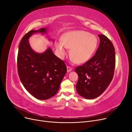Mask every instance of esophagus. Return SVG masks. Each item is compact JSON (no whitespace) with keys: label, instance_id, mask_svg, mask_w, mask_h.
<instances>
[{"label":"esophagus","instance_id":"obj_1","mask_svg":"<svg viewBox=\"0 0 132 132\" xmlns=\"http://www.w3.org/2000/svg\"><path fill=\"white\" fill-rule=\"evenodd\" d=\"M72 70V68H71L70 66H67V71H68V72L71 71Z\"/></svg>","mask_w":132,"mask_h":132}]
</instances>
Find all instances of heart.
I'll use <instances>...</instances> for the list:
<instances>
[{"label": "heart", "mask_w": 132, "mask_h": 132, "mask_svg": "<svg viewBox=\"0 0 132 132\" xmlns=\"http://www.w3.org/2000/svg\"><path fill=\"white\" fill-rule=\"evenodd\" d=\"M97 45L95 35L84 31H75L65 34L63 42L58 41L56 47L62 57L67 54V48H71L70 54L72 60L77 63H83L92 56Z\"/></svg>", "instance_id": "b5f03b06"}]
</instances>
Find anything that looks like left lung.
<instances>
[{"label": "left lung", "instance_id": "8db88e82", "mask_svg": "<svg viewBox=\"0 0 132 132\" xmlns=\"http://www.w3.org/2000/svg\"><path fill=\"white\" fill-rule=\"evenodd\" d=\"M100 44L95 55L75 69L78 75L76 89L88 99L102 94L113 79L115 68V52L113 43L104 35H98Z\"/></svg>", "mask_w": 132, "mask_h": 132}]
</instances>
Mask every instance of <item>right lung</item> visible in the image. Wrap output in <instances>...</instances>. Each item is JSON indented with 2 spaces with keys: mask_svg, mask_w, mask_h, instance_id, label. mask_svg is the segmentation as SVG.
I'll return each instance as SVG.
<instances>
[{
  "mask_svg": "<svg viewBox=\"0 0 132 132\" xmlns=\"http://www.w3.org/2000/svg\"><path fill=\"white\" fill-rule=\"evenodd\" d=\"M47 29L42 28L26 33L20 42L17 55L19 79L28 92L39 100L48 99L57 93L67 71L63 61L55 55L50 47L38 53L29 45L28 39L33 34L46 33Z\"/></svg>",
  "mask_w": 132,
  "mask_h": 132,
  "instance_id": "1",
  "label": "right lung"
}]
</instances>
